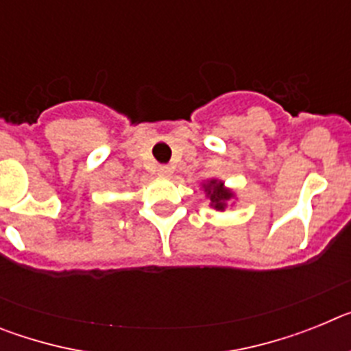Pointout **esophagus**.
I'll return each instance as SVG.
<instances>
[{
	"label": "esophagus",
	"instance_id": "obj_1",
	"mask_svg": "<svg viewBox=\"0 0 351 351\" xmlns=\"http://www.w3.org/2000/svg\"><path fill=\"white\" fill-rule=\"evenodd\" d=\"M156 172L160 173V176H170V173H172V169H170L169 165H158Z\"/></svg>",
	"mask_w": 351,
	"mask_h": 351
}]
</instances>
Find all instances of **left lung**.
Segmentation results:
<instances>
[{"instance_id": "8db88e82", "label": "left lung", "mask_w": 351, "mask_h": 351, "mask_svg": "<svg viewBox=\"0 0 351 351\" xmlns=\"http://www.w3.org/2000/svg\"><path fill=\"white\" fill-rule=\"evenodd\" d=\"M204 188H206L207 195H209L210 198V206H214V209L218 210L225 209V202H228L232 198V195H234L230 190H226L221 181H216V179H213V181H209L207 184H204Z\"/></svg>"}]
</instances>
